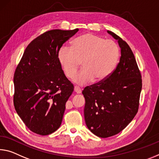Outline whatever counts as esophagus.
Segmentation results:
<instances>
[{
  "label": "esophagus",
  "instance_id": "obj_1",
  "mask_svg": "<svg viewBox=\"0 0 159 159\" xmlns=\"http://www.w3.org/2000/svg\"><path fill=\"white\" fill-rule=\"evenodd\" d=\"M74 91L77 94H80V93H81V89H80L79 86H75Z\"/></svg>",
  "mask_w": 159,
  "mask_h": 159
}]
</instances>
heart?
<instances>
[{"label": "heart", "mask_w": 159, "mask_h": 159, "mask_svg": "<svg viewBox=\"0 0 159 159\" xmlns=\"http://www.w3.org/2000/svg\"><path fill=\"white\" fill-rule=\"evenodd\" d=\"M120 58V48L112 39L91 33L75 38L71 47L59 48L57 59L65 75L71 79L82 62L83 69L73 81L79 85L89 84L93 80L100 81L112 74Z\"/></svg>", "instance_id": "1"}]
</instances>
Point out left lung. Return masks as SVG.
I'll use <instances>...</instances> for the list:
<instances>
[{
  "label": "left lung",
  "instance_id": "8db88e82",
  "mask_svg": "<svg viewBox=\"0 0 159 159\" xmlns=\"http://www.w3.org/2000/svg\"><path fill=\"white\" fill-rule=\"evenodd\" d=\"M107 33L119 44V64L106 79L85 87L82 92L85 124L101 138L118 134L134 119L142 87V75L129 46L114 32L107 30Z\"/></svg>",
  "mask_w": 159,
  "mask_h": 159
}]
</instances>
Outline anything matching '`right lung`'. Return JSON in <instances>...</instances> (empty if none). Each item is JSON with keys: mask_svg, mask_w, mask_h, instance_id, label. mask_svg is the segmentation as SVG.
Listing matches in <instances>:
<instances>
[{"mask_svg": "<svg viewBox=\"0 0 159 159\" xmlns=\"http://www.w3.org/2000/svg\"><path fill=\"white\" fill-rule=\"evenodd\" d=\"M78 31L52 30L39 35L25 49L15 71V109L37 134H50L61 126L74 85L64 74L57 54Z\"/></svg>", "mask_w": 159, "mask_h": 159, "instance_id": "obj_1", "label": "right lung"}]
</instances>
